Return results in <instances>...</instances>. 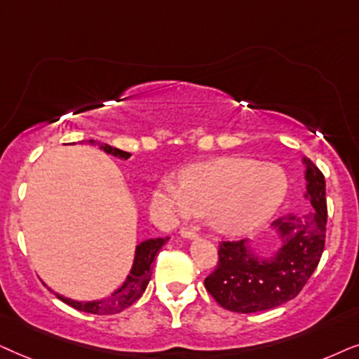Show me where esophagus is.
Returning a JSON list of instances; mask_svg holds the SVG:
<instances>
[{"label": "esophagus", "mask_w": 359, "mask_h": 359, "mask_svg": "<svg viewBox=\"0 0 359 359\" xmlns=\"http://www.w3.org/2000/svg\"><path fill=\"white\" fill-rule=\"evenodd\" d=\"M180 235L184 238H197V229L190 226H182L180 228Z\"/></svg>", "instance_id": "esophagus-1"}]
</instances>
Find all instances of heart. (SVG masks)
<instances>
[{"label": "heart", "instance_id": "obj_1", "mask_svg": "<svg viewBox=\"0 0 359 359\" xmlns=\"http://www.w3.org/2000/svg\"><path fill=\"white\" fill-rule=\"evenodd\" d=\"M161 190L182 217L208 215L219 231L243 235L279 210L287 195V177L277 165L223 157L187 167L180 182L165 179Z\"/></svg>", "mask_w": 359, "mask_h": 359}]
</instances>
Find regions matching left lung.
<instances>
[{
    "instance_id": "left-lung-1",
    "label": "left lung",
    "mask_w": 359,
    "mask_h": 359,
    "mask_svg": "<svg viewBox=\"0 0 359 359\" xmlns=\"http://www.w3.org/2000/svg\"><path fill=\"white\" fill-rule=\"evenodd\" d=\"M305 162L307 197L313 210L274 219L272 224L283 238L276 256L259 259L246 240L219 243L217 266L205 277V289L223 309L255 313L279 307L297 297L317 269L327 231L325 177L313 162Z\"/></svg>"
}]
</instances>
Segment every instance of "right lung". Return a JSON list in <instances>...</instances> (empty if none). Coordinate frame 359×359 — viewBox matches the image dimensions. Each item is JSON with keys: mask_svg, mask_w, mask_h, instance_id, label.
Returning <instances> with one entry per match:
<instances>
[{"mask_svg": "<svg viewBox=\"0 0 359 359\" xmlns=\"http://www.w3.org/2000/svg\"><path fill=\"white\" fill-rule=\"evenodd\" d=\"M88 144H95L93 140L88 141ZM102 149L108 154L121 157V159H128L131 154L130 152H124L116 147H111L108 144H103ZM169 238H156V240H147L141 243L136 248V256H135V264L128 276L126 283L119 287L116 292L111 294V297L103 299V300H95V302H75V300L65 299L62 295L55 294L62 302H65L70 307H74L80 312L95 313V315H113L119 313L121 310L128 309L130 305L136 302L144 292L147 284H149L151 274H152V262L156 259V255L159 252L162 246L165 245Z\"/></svg>", "mask_w": 359, "mask_h": 359, "instance_id": "add662e5", "label": "right lung"}]
</instances>
